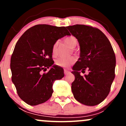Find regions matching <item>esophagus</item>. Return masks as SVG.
I'll return each instance as SVG.
<instances>
[{
    "label": "esophagus",
    "mask_w": 126,
    "mask_h": 126,
    "mask_svg": "<svg viewBox=\"0 0 126 126\" xmlns=\"http://www.w3.org/2000/svg\"><path fill=\"white\" fill-rule=\"evenodd\" d=\"M64 75H69V73H70V72H69V70H66V69H64Z\"/></svg>",
    "instance_id": "34e87169"
}]
</instances>
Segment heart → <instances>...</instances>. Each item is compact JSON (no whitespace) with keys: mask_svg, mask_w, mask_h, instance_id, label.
<instances>
[{"mask_svg":"<svg viewBox=\"0 0 126 126\" xmlns=\"http://www.w3.org/2000/svg\"><path fill=\"white\" fill-rule=\"evenodd\" d=\"M64 41L72 48H74L76 47L78 42L77 39L74 36H70V37H67L64 39ZM57 45H58V43L56 42L52 47V54L53 55L56 54ZM75 62H76V58L75 57H70L69 58H59L56 60V64L60 67H68L70 65L75 63Z\"/></svg>","mask_w":126,"mask_h":126,"instance_id":"b5f03b06","label":"heart"}]
</instances>
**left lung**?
Listing matches in <instances>:
<instances>
[{
    "mask_svg": "<svg viewBox=\"0 0 126 126\" xmlns=\"http://www.w3.org/2000/svg\"><path fill=\"white\" fill-rule=\"evenodd\" d=\"M78 39L80 58L72 72L75 80L72 83L74 98L80 103L94 106L102 102L109 94L115 78V56L107 37L99 29L85 25L66 27ZM88 69L89 74L82 77L80 71Z\"/></svg>",
    "mask_w": 126,
    "mask_h": 126,
    "instance_id": "obj_1",
    "label": "left lung"
}]
</instances>
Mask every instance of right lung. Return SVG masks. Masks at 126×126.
I'll list each match as a JSON object with an SVG mask.
<instances>
[{"label": "right lung", "instance_id": "obj_1", "mask_svg": "<svg viewBox=\"0 0 126 126\" xmlns=\"http://www.w3.org/2000/svg\"><path fill=\"white\" fill-rule=\"evenodd\" d=\"M69 35L66 27L39 24L27 30L17 41L11 59L12 80L19 96L28 105L50 99L53 82L64 77L63 69L53 65L52 47L58 39ZM49 67L48 72L42 73Z\"/></svg>", "mask_w": 126, "mask_h": 126}]
</instances>
